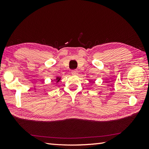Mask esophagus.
<instances>
[{"mask_svg":"<svg viewBox=\"0 0 149 149\" xmlns=\"http://www.w3.org/2000/svg\"><path fill=\"white\" fill-rule=\"evenodd\" d=\"M78 71L77 70H73L71 71V73L73 74H74V75L78 74Z\"/></svg>","mask_w":149,"mask_h":149,"instance_id":"1","label":"esophagus"}]
</instances>
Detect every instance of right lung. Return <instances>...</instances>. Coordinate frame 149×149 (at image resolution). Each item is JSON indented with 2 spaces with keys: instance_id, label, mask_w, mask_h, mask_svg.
<instances>
[{
  "instance_id": "right-lung-1",
  "label": "right lung",
  "mask_w": 149,
  "mask_h": 149,
  "mask_svg": "<svg viewBox=\"0 0 149 149\" xmlns=\"http://www.w3.org/2000/svg\"><path fill=\"white\" fill-rule=\"evenodd\" d=\"M60 80V78H58V77H57V78H56V81H57V82L59 81Z\"/></svg>"
}]
</instances>
